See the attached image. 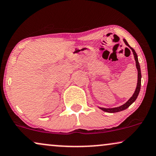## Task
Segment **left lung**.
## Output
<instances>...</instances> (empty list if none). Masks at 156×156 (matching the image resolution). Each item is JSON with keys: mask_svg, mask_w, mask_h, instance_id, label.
Here are the masks:
<instances>
[{"mask_svg": "<svg viewBox=\"0 0 156 156\" xmlns=\"http://www.w3.org/2000/svg\"><path fill=\"white\" fill-rule=\"evenodd\" d=\"M124 43H126V45H128V47L130 48V49L132 50L133 53L134 58H135V61H136V66L137 68V70H138V83H137V87L136 90L133 93V95H132V97L128 100V101L126 102L125 104H123V105H120L119 107H116V108H100V109H101L102 111H105V112H108V113H117V112H120L123 111V110H126V108H128V107L130 106V105L132 104L133 103L136 101L137 97L139 94V92H140V86H141V72H140V64H139L138 62V55L135 51V50L130 46L128 45V43L127 41H126V39H123Z\"/></svg>", "mask_w": 156, "mask_h": 156, "instance_id": "8db88e82", "label": "left lung"}]
</instances>
